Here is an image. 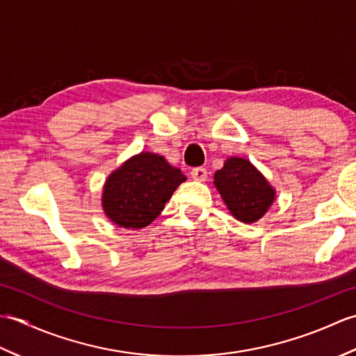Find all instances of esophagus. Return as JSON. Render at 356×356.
Segmentation results:
<instances>
[{"instance_id":"obj_1","label":"esophagus","mask_w":356,"mask_h":356,"mask_svg":"<svg viewBox=\"0 0 356 356\" xmlns=\"http://www.w3.org/2000/svg\"><path fill=\"white\" fill-rule=\"evenodd\" d=\"M191 177L194 180H197V182H205L208 179V171L205 168H194L191 171Z\"/></svg>"}]
</instances>
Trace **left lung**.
Here are the masks:
<instances>
[{
    "label": "left lung",
    "instance_id": "left-lung-1",
    "mask_svg": "<svg viewBox=\"0 0 356 356\" xmlns=\"http://www.w3.org/2000/svg\"><path fill=\"white\" fill-rule=\"evenodd\" d=\"M214 185L229 213L243 223H254L268 213L275 190L255 166L241 157H229L214 174Z\"/></svg>",
    "mask_w": 356,
    "mask_h": 356
}]
</instances>
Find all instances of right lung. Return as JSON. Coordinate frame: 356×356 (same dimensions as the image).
Wrapping results in <instances>:
<instances>
[{
	"mask_svg": "<svg viewBox=\"0 0 356 356\" xmlns=\"http://www.w3.org/2000/svg\"><path fill=\"white\" fill-rule=\"evenodd\" d=\"M186 177L159 156L142 151L113 171L102 191L104 213L119 228H145Z\"/></svg>",
	"mask_w": 356,
	"mask_h": 356,
	"instance_id": "right-lung-1",
	"label": "right lung"
}]
</instances>
